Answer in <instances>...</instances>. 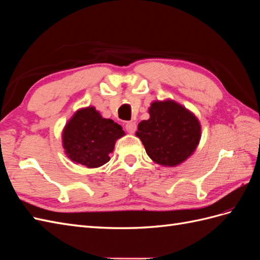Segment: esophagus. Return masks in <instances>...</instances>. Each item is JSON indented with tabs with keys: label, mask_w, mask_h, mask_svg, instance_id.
Returning a JSON list of instances; mask_svg holds the SVG:
<instances>
[{
	"label": "esophagus",
	"mask_w": 260,
	"mask_h": 260,
	"mask_svg": "<svg viewBox=\"0 0 260 260\" xmlns=\"http://www.w3.org/2000/svg\"><path fill=\"white\" fill-rule=\"evenodd\" d=\"M125 130L129 132V134H134V132L137 130V124L134 121H129L125 123Z\"/></svg>",
	"instance_id": "obj_1"
}]
</instances>
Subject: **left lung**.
Masks as SVG:
<instances>
[{
    "mask_svg": "<svg viewBox=\"0 0 260 260\" xmlns=\"http://www.w3.org/2000/svg\"><path fill=\"white\" fill-rule=\"evenodd\" d=\"M150 118L138 125L147 154L155 163L175 167L195 151L201 139V124L191 111L173 100L154 101Z\"/></svg>",
    "mask_w": 260,
    "mask_h": 260,
    "instance_id": "left-lung-1",
    "label": "left lung"
}]
</instances>
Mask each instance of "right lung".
Instances as JSON below:
<instances>
[{"instance_id":"obj_1","label":"right lung","mask_w":260,"mask_h":260,"mask_svg":"<svg viewBox=\"0 0 260 260\" xmlns=\"http://www.w3.org/2000/svg\"><path fill=\"white\" fill-rule=\"evenodd\" d=\"M123 136L121 125L101 117L93 107H88L78 110L66 123L62 147L73 162L99 168L110 160L116 141Z\"/></svg>"}]
</instances>
